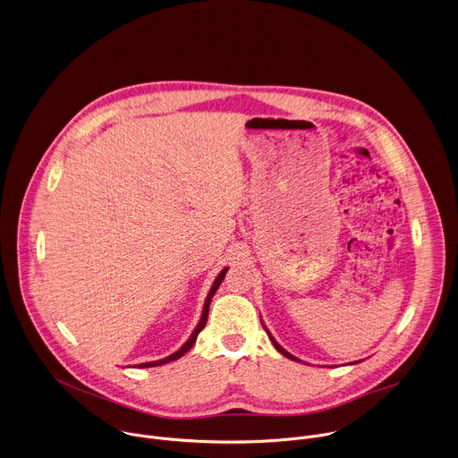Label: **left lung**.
<instances>
[{
  "label": "left lung",
  "mask_w": 458,
  "mask_h": 458,
  "mask_svg": "<svg viewBox=\"0 0 458 458\" xmlns=\"http://www.w3.org/2000/svg\"><path fill=\"white\" fill-rule=\"evenodd\" d=\"M262 327H264V325H262ZM264 328H266V327H264ZM266 332H267V335H269V339H271V343H273V346H275V348H276V350H278V352H280V353H282V355H284V357H287V359H291V360H296V362H301V360H298V359H296V357H294V355H291V353H289V352H285V350H284V348H282V346H280V344H278V343H276V341H275V337H273V335H271V334H269V330H267V328H266ZM352 364H353V362H352Z\"/></svg>",
  "instance_id": "left-lung-1"
}]
</instances>
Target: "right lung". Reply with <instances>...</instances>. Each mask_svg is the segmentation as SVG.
<instances>
[{"mask_svg": "<svg viewBox=\"0 0 458 458\" xmlns=\"http://www.w3.org/2000/svg\"><path fill=\"white\" fill-rule=\"evenodd\" d=\"M226 271H228V267H225L219 275H217V278L214 280V284H212V287H210V291H208V294H207V300H205V305H203V312H201V318H199V323L196 325V328H194V332L191 334V337L187 339V343L178 350V352H174L173 355H169V357H165V359H160V360H153V362H144V364H139L137 368H157V366H162V364H167V362H173V360H176V359H180V357H183L191 348H192V344L196 343V339H198V334L205 328V325H207V318H208V307H210V301H212V298H214V294H216V291L219 289V285H221V282L225 280V275H226Z\"/></svg>", "mask_w": 458, "mask_h": 458, "instance_id": "right-lung-1", "label": "right lung"}]
</instances>
